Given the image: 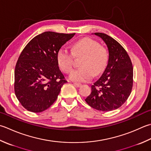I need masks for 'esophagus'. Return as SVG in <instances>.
<instances>
[{
	"mask_svg": "<svg viewBox=\"0 0 151 151\" xmlns=\"http://www.w3.org/2000/svg\"><path fill=\"white\" fill-rule=\"evenodd\" d=\"M74 85L76 87H80V86H81V84H80V83H76V82H75V83H74Z\"/></svg>",
	"mask_w": 151,
	"mask_h": 151,
	"instance_id": "34e87169",
	"label": "esophagus"
}]
</instances>
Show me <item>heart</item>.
Instances as JSON below:
<instances>
[{
    "mask_svg": "<svg viewBox=\"0 0 151 151\" xmlns=\"http://www.w3.org/2000/svg\"><path fill=\"white\" fill-rule=\"evenodd\" d=\"M80 69L71 73L69 78L73 81L86 82L103 73L109 62V54L106 48L100 46L96 40L83 38L72 45L71 53L61 48L57 54L59 67L65 73H70L74 67V58H81Z\"/></svg>",
    "mask_w": 151,
    "mask_h": 151,
    "instance_id": "obj_1",
    "label": "heart"
}]
</instances>
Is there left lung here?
<instances>
[{
	"label": "left lung",
	"instance_id": "left-lung-1",
	"mask_svg": "<svg viewBox=\"0 0 151 151\" xmlns=\"http://www.w3.org/2000/svg\"><path fill=\"white\" fill-rule=\"evenodd\" d=\"M94 34L107 44L109 62L101 77L91 86V92L85 101L98 111H113L121 107L130 95L132 63L126 50L113 38L102 32Z\"/></svg>",
	"mask_w": 151,
	"mask_h": 151
}]
</instances>
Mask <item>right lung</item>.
I'll return each mask as SVG.
<instances>
[{
  "instance_id": "1",
  "label": "right lung",
  "mask_w": 151,
  "mask_h": 151,
  "mask_svg": "<svg viewBox=\"0 0 151 151\" xmlns=\"http://www.w3.org/2000/svg\"><path fill=\"white\" fill-rule=\"evenodd\" d=\"M75 33L46 31L37 35L23 50L14 71V91L27 110L40 113L57 99L67 82L60 70L57 54Z\"/></svg>"
}]
</instances>
